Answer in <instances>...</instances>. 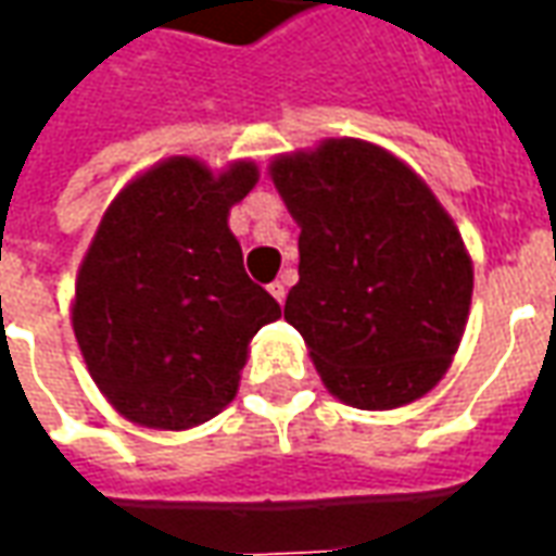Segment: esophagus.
<instances>
[{"mask_svg": "<svg viewBox=\"0 0 556 556\" xmlns=\"http://www.w3.org/2000/svg\"><path fill=\"white\" fill-rule=\"evenodd\" d=\"M286 282H282V279H277V282H270V294H274V298H277V303H286Z\"/></svg>", "mask_w": 556, "mask_h": 556, "instance_id": "esophagus-1", "label": "esophagus"}]
</instances>
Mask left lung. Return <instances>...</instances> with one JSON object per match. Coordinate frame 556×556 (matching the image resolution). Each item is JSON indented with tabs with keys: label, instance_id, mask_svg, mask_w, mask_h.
<instances>
[{
	"label": "left lung",
	"instance_id": "left-lung-1",
	"mask_svg": "<svg viewBox=\"0 0 556 556\" xmlns=\"http://www.w3.org/2000/svg\"><path fill=\"white\" fill-rule=\"evenodd\" d=\"M301 223L286 321L327 390L351 408L426 396L465 333L473 267L450 214L417 175L361 139H327L270 163Z\"/></svg>",
	"mask_w": 556,
	"mask_h": 556
}]
</instances>
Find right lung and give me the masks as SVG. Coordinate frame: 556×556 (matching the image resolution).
Returning a JSON list of instances; mask_svg holds the SVG:
<instances>
[{"label": "right lung", "mask_w": 556, "mask_h": 556, "mask_svg": "<svg viewBox=\"0 0 556 556\" xmlns=\"http://www.w3.org/2000/svg\"><path fill=\"white\" fill-rule=\"evenodd\" d=\"M253 163L219 175L172 157L127 184L83 258L74 333L94 384L130 422L190 429L238 393L250 339L282 309L243 270L229 207Z\"/></svg>", "instance_id": "right-lung-1"}]
</instances>
